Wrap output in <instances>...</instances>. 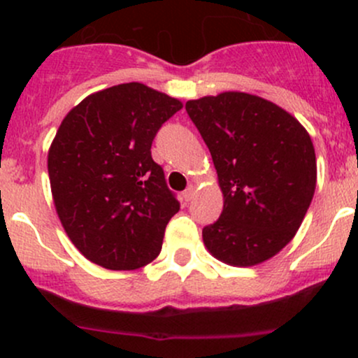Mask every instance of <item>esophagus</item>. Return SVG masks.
<instances>
[{"mask_svg": "<svg viewBox=\"0 0 358 358\" xmlns=\"http://www.w3.org/2000/svg\"><path fill=\"white\" fill-rule=\"evenodd\" d=\"M193 196H195V187H193V185H190V187H188L187 190L183 192V199H185V202H190V200L193 199Z\"/></svg>", "mask_w": 358, "mask_h": 358, "instance_id": "obj_1", "label": "esophagus"}]
</instances>
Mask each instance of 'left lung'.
Instances as JSON below:
<instances>
[{"instance_id": "1", "label": "left lung", "mask_w": 358, "mask_h": 358, "mask_svg": "<svg viewBox=\"0 0 358 358\" xmlns=\"http://www.w3.org/2000/svg\"><path fill=\"white\" fill-rule=\"evenodd\" d=\"M210 151L224 210L203 227L207 249L231 266L268 261L294 237L316 187L310 134L273 102L224 92L185 104Z\"/></svg>"}]
</instances>
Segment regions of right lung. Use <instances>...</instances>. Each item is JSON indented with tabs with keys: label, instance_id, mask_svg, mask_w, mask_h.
<instances>
[{
	"label": "right lung",
	"instance_id": "obj_1",
	"mask_svg": "<svg viewBox=\"0 0 358 358\" xmlns=\"http://www.w3.org/2000/svg\"><path fill=\"white\" fill-rule=\"evenodd\" d=\"M182 102L139 82L85 97L65 116L48 151L53 202L65 232L106 269L150 264L180 210L151 158L156 133Z\"/></svg>",
	"mask_w": 358,
	"mask_h": 358
}]
</instances>
